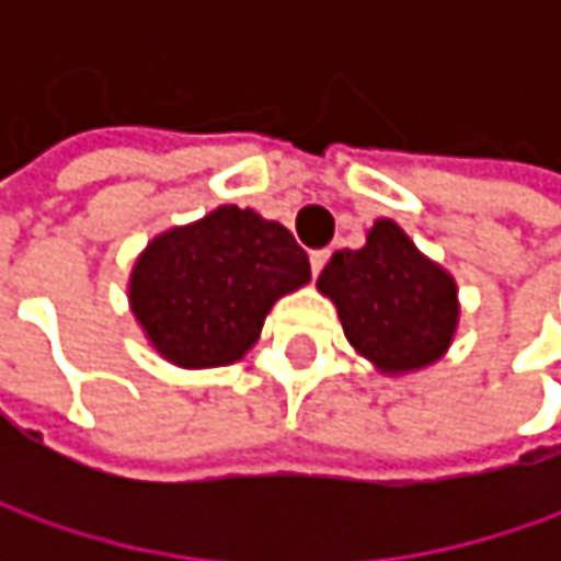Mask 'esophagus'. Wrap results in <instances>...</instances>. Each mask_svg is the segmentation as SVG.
I'll use <instances>...</instances> for the list:
<instances>
[{
  "instance_id": "esophagus-1",
  "label": "esophagus",
  "mask_w": 561,
  "mask_h": 561,
  "mask_svg": "<svg viewBox=\"0 0 561 561\" xmlns=\"http://www.w3.org/2000/svg\"><path fill=\"white\" fill-rule=\"evenodd\" d=\"M328 259H331V252H328V249H318V252H312V255H309V262H312V274H321V268L328 265Z\"/></svg>"
}]
</instances>
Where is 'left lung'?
<instances>
[{
  "instance_id": "8db88e82",
  "label": "left lung",
  "mask_w": 561,
  "mask_h": 561,
  "mask_svg": "<svg viewBox=\"0 0 561 561\" xmlns=\"http://www.w3.org/2000/svg\"><path fill=\"white\" fill-rule=\"evenodd\" d=\"M343 334L380 371H415L449 350L459 302L453 277L424 259L402 227L380 218L362 249H340L318 274Z\"/></svg>"
}]
</instances>
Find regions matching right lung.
Segmentation results:
<instances>
[{
  "label": "right lung",
  "mask_w": 561,
  "mask_h": 561,
  "mask_svg": "<svg viewBox=\"0 0 561 561\" xmlns=\"http://www.w3.org/2000/svg\"><path fill=\"white\" fill-rule=\"evenodd\" d=\"M309 277V255L287 227L221 205L146 247L130 274V306L168 362L215 368L243 358L271 306Z\"/></svg>",
  "instance_id": "obj_1"
}]
</instances>
